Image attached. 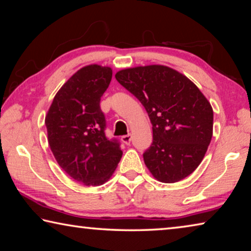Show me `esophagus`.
I'll return each mask as SVG.
<instances>
[{
  "label": "esophagus",
  "mask_w": 251,
  "mask_h": 251,
  "mask_svg": "<svg viewBox=\"0 0 251 251\" xmlns=\"http://www.w3.org/2000/svg\"><path fill=\"white\" fill-rule=\"evenodd\" d=\"M122 142L126 144V145H129L130 142H131V135H125V136H122Z\"/></svg>",
  "instance_id": "34e87169"
}]
</instances>
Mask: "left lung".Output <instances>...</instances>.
<instances>
[{
    "label": "left lung",
    "mask_w": 251,
    "mask_h": 251,
    "mask_svg": "<svg viewBox=\"0 0 251 251\" xmlns=\"http://www.w3.org/2000/svg\"><path fill=\"white\" fill-rule=\"evenodd\" d=\"M115 77L151 120L152 144L143 157L152 177L173 184L189 176L212 137L214 112L205 95L187 76L165 65L129 67Z\"/></svg>",
    "instance_id": "1"
}]
</instances>
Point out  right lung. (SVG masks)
Returning <instances> with one entry per match:
<instances>
[{"label":"right lung","mask_w":251,"mask_h":251,"mask_svg":"<svg viewBox=\"0 0 251 251\" xmlns=\"http://www.w3.org/2000/svg\"><path fill=\"white\" fill-rule=\"evenodd\" d=\"M112 76L108 66L82 67L59 88L45 116L49 145L57 164L85 186L105 184L123 155L120 144L105 136L100 107Z\"/></svg>","instance_id":"1"}]
</instances>
